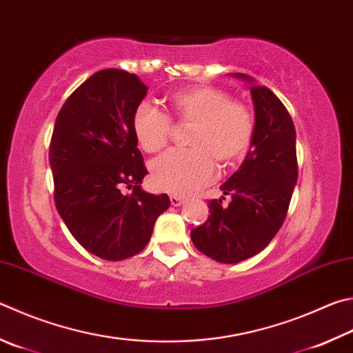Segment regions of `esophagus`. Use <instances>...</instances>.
Listing matches in <instances>:
<instances>
[{"instance_id":"obj_1","label":"esophagus","mask_w":353,"mask_h":353,"mask_svg":"<svg viewBox=\"0 0 353 353\" xmlns=\"http://www.w3.org/2000/svg\"><path fill=\"white\" fill-rule=\"evenodd\" d=\"M170 201H171L172 207H181V205L183 203V197L177 196V194H171V196H170Z\"/></svg>"}]
</instances>
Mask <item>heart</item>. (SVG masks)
Wrapping results in <instances>:
<instances>
[{
    "label": "heart",
    "mask_w": 353,
    "mask_h": 353,
    "mask_svg": "<svg viewBox=\"0 0 353 353\" xmlns=\"http://www.w3.org/2000/svg\"><path fill=\"white\" fill-rule=\"evenodd\" d=\"M170 117L177 123H193L190 150H172L151 165V182L172 194L194 193L213 181L216 162L221 168L245 157L254 134L253 115L245 105L230 100L221 89L196 85L168 97ZM132 132L140 148L157 152L170 142L172 123L168 115L150 103H140L132 114Z\"/></svg>",
    "instance_id": "b5f03b06"
}]
</instances>
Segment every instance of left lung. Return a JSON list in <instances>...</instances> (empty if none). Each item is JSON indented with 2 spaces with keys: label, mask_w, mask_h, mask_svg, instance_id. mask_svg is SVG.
Listing matches in <instances>:
<instances>
[{
  "label": "left lung",
  "mask_w": 353,
  "mask_h": 353,
  "mask_svg": "<svg viewBox=\"0 0 353 353\" xmlns=\"http://www.w3.org/2000/svg\"><path fill=\"white\" fill-rule=\"evenodd\" d=\"M250 85L254 106L252 150L222 185V199L208 202L210 216L191 230L194 247L222 264H236L262 252L279 232L298 181L296 131L276 95L245 74H232Z\"/></svg>",
  "instance_id": "1"
}]
</instances>
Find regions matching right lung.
<instances>
[{
    "label": "right lung",
    "instance_id": "obj_1",
    "mask_svg": "<svg viewBox=\"0 0 353 353\" xmlns=\"http://www.w3.org/2000/svg\"><path fill=\"white\" fill-rule=\"evenodd\" d=\"M146 92L136 74L99 70L69 95L50 139L57 211L80 245L106 261L142 252L171 205L166 194L140 187L148 171L132 114ZM123 188L132 193L121 194Z\"/></svg>",
    "mask_w": 353,
    "mask_h": 353
}]
</instances>
